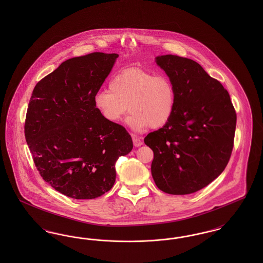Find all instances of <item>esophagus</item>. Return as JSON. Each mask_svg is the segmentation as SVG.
<instances>
[{"label":"esophagus","instance_id":"obj_1","mask_svg":"<svg viewBox=\"0 0 263 263\" xmlns=\"http://www.w3.org/2000/svg\"><path fill=\"white\" fill-rule=\"evenodd\" d=\"M133 144H134L135 147H140L143 144V142H142V140L140 138L133 136Z\"/></svg>","mask_w":263,"mask_h":263}]
</instances>
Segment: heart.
<instances>
[{"instance_id": "heart-1", "label": "heart", "mask_w": 263, "mask_h": 263, "mask_svg": "<svg viewBox=\"0 0 263 263\" xmlns=\"http://www.w3.org/2000/svg\"><path fill=\"white\" fill-rule=\"evenodd\" d=\"M93 103L110 123L120 122L129 108L128 122L133 129H157L165 125L175 112L176 90L168 77L132 68L115 76L109 90L98 91Z\"/></svg>"}]
</instances>
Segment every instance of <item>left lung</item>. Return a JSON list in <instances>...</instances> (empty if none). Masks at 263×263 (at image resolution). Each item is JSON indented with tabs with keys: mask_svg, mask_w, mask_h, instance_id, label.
I'll return each mask as SVG.
<instances>
[{
	"mask_svg": "<svg viewBox=\"0 0 263 263\" xmlns=\"http://www.w3.org/2000/svg\"><path fill=\"white\" fill-rule=\"evenodd\" d=\"M176 90L175 112L144 142L154 152L152 175L159 189L183 195L223 173L234 148L237 113L222 84L200 65L176 55L157 57Z\"/></svg>",
	"mask_w": 263,
	"mask_h": 263,
	"instance_id": "obj_1",
	"label": "left lung"
}]
</instances>
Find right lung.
<instances>
[{
    "instance_id": "1",
    "label": "right lung",
    "mask_w": 263,
    "mask_h": 263,
    "mask_svg": "<svg viewBox=\"0 0 263 263\" xmlns=\"http://www.w3.org/2000/svg\"><path fill=\"white\" fill-rule=\"evenodd\" d=\"M117 54L93 52L66 60L33 88L25 136L39 175L75 199H93L115 182V163L133 149L123 126L106 121L93 98Z\"/></svg>"
}]
</instances>
